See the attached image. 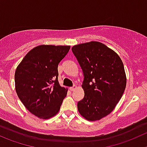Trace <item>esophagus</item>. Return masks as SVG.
Instances as JSON below:
<instances>
[{
	"instance_id": "1",
	"label": "esophagus",
	"mask_w": 147,
	"mask_h": 147,
	"mask_svg": "<svg viewBox=\"0 0 147 147\" xmlns=\"http://www.w3.org/2000/svg\"><path fill=\"white\" fill-rule=\"evenodd\" d=\"M75 89H76V86H71V87H70L69 88V89L71 91H74L75 90Z\"/></svg>"
}]
</instances>
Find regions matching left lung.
Here are the masks:
<instances>
[{"instance_id": "1", "label": "left lung", "mask_w": 147, "mask_h": 147, "mask_svg": "<svg viewBox=\"0 0 147 147\" xmlns=\"http://www.w3.org/2000/svg\"><path fill=\"white\" fill-rule=\"evenodd\" d=\"M72 52L84 76V97L77 104L79 113L87 121H99L114 110L125 91L123 63L115 52L100 42L76 45Z\"/></svg>"}]
</instances>
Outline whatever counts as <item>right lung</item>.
<instances>
[{
	"label": "right lung",
	"instance_id": "right-lung-1",
	"mask_svg": "<svg viewBox=\"0 0 147 147\" xmlns=\"http://www.w3.org/2000/svg\"><path fill=\"white\" fill-rule=\"evenodd\" d=\"M70 46L42 45L26 54L15 71L18 97L32 114L41 119L55 116L68 89L60 86L58 66Z\"/></svg>",
	"mask_w": 147,
	"mask_h": 147
}]
</instances>
